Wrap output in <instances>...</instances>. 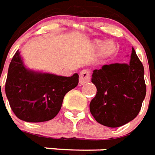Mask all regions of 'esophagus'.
Wrapping results in <instances>:
<instances>
[{
  "label": "esophagus",
  "instance_id": "obj_1",
  "mask_svg": "<svg viewBox=\"0 0 155 155\" xmlns=\"http://www.w3.org/2000/svg\"><path fill=\"white\" fill-rule=\"evenodd\" d=\"M91 81V71L88 69L81 70L80 73V84L84 85Z\"/></svg>",
  "mask_w": 155,
  "mask_h": 155
}]
</instances>
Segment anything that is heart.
<instances>
[{
	"label": "heart",
	"mask_w": 155,
	"mask_h": 155,
	"mask_svg": "<svg viewBox=\"0 0 155 155\" xmlns=\"http://www.w3.org/2000/svg\"><path fill=\"white\" fill-rule=\"evenodd\" d=\"M102 47V52H103L105 54H110L112 52L115 50V45L111 43V42H108L106 44H104L101 42H97L96 43V48H101Z\"/></svg>",
	"instance_id": "b5f03b06"
}]
</instances>
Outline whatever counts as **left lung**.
<instances>
[{
    "mask_svg": "<svg viewBox=\"0 0 155 155\" xmlns=\"http://www.w3.org/2000/svg\"><path fill=\"white\" fill-rule=\"evenodd\" d=\"M143 65L132 48L129 64H105L93 71L96 95L90 111L97 123L117 127L134 120L146 96Z\"/></svg>",
    "mask_w": 155,
    "mask_h": 155,
    "instance_id": "left-lung-1",
    "label": "left lung"
}]
</instances>
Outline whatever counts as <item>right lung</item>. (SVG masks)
<instances>
[{
	"instance_id": "right-lung-1",
	"label": "right lung",
	"mask_w": 155,
	"mask_h": 155,
	"mask_svg": "<svg viewBox=\"0 0 155 155\" xmlns=\"http://www.w3.org/2000/svg\"><path fill=\"white\" fill-rule=\"evenodd\" d=\"M78 83L77 73L65 77L28 70L17 50L10 63L5 91L10 107L18 118L41 123L59 113L65 94Z\"/></svg>"
}]
</instances>
